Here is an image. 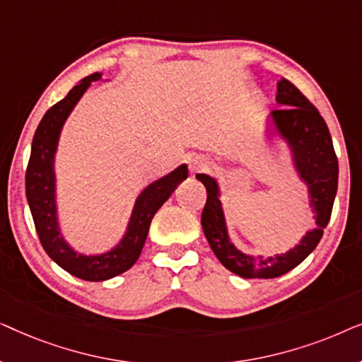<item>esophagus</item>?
<instances>
[{
    "label": "esophagus",
    "instance_id": "esophagus-1",
    "mask_svg": "<svg viewBox=\"0 0 362 362\" xmlns=\"http://www.w3.org/2000/svg\"><path fill=\"white\" fill-rule=\"evenodd\" d=\"M189 166H191L192 173H201V171H204L207 166H209V161H207L204 156H194L191 160Z\"/></svg>",
    "mask_w": 362,
    "mask_h": 362
}]
</instances>
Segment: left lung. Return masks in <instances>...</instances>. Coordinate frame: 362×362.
<instances>
[{
	"label": "left lung",
	"mask_w": 362,
	"mask_h": 362,
	"mask_svg": "<svg viewBox=\"0 0 362 362\" xmlns=\"http://www.w3.org/2000/svg\"><path fill=\"white\" fill-rule=\"evenodd\" d=\"M276 102L281 108L272 112V122L293 151L295 166L301 180L308 185L310 204L316 214V227L301 239L295 249L269 259L262 255L252 257L237 250L227 235L216 180L207 175H196L207 191L206 206L201 216L206 239L221 264L242 279H275L300 265L323 237V229L329 222L338 191V156L323 117L286 78H281L276 86Z\"/></svg>",
	"instance_id": "8db88e82"
}]
</instances>
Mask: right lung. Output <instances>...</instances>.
Masks as SVG:
<instances>
[{
	"label": "right lung",
	"mask_w": 362,
	"mask_h": 362,
	"mask_svg": "<svg viewBox=\"0 0 362 362\" xmlns=\"http://www.w3.org/2000/svg\"><path fill=\"white\" fill-rule=\"evenodd\" d=\"M102 74H92L82 78L61 102L52 105L42 117L34 133L31 156L26 168V197L34 226L46 254L59 267L77 279L103 281L123 274L138 260L145 245L153 216L168 201L176 186L187 177V166L181 165L170 175L146 187L138 196L127 234L115 249L103 255L77 254L62 239L56 217V180H54V155L62 125L93 81Z\"/></svg>",
	"instance_id": "right-lung-1"
}]
</instances>
